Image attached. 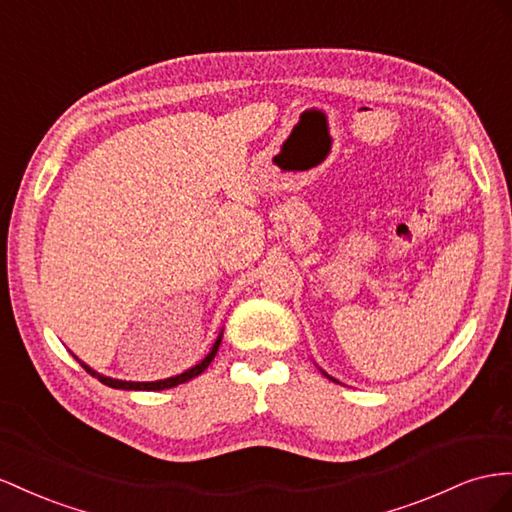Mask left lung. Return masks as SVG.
I'll use <instances>...</instances> for the list:
<instances>
[{"instance_id":"8db88e82","label":"left lung","mask_w":512,"mask_h":512,"mask_svg":"<svg viewBox=\"0 0 512 512\" xmlns=\"http://www.w3.org/2000/svg\"><path fill=\"white\" fill-rule=\"evenodd\" d=\"M323 375H325V377H327V379H331V381H336V379H334V377H329V375H327V372H323Z\"/></svg>"}]
</instances>
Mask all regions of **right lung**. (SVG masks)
Listing matches in <instances>:
<instances>
[{
  "mask_svg": "<svg viewBox=\"0 0 512 512\" xmlns=\"http://www.w3.org/2000/svg\"><path fill=\"white\" fill-rule=\"evenodd\" d=\"M222 336H224V334L217 336V340H215V344H213V349L209 351V355H206V357L202 359L200 364H196L193 368L181 372V375L170 377V379H161V381H144V383H142V381H120V379H112V377L99 375V372L92 370L88 364L81 362V359H77V362H79L81 366H84L86 372H90L92 377H96L101 383L109 385V388H116V390H168V388H174V385H181V383H185V381H189V379H193V377H198L200 372H204L206 368H209V364L213 362V357H215V353H217V349H219V344H222Z\"/></svg>",
  "mask_w": 512,
  "mask_h": 512,
  "instance_id": "right-lung-1",
  "label": "right lung"
}]
</instances>
